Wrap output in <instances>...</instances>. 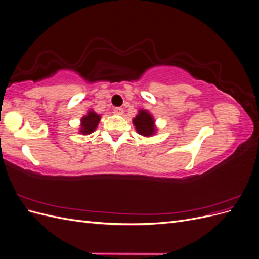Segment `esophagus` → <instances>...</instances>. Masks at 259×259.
Wrapping results in <instances>:
<instances>
[{
	"mask_svg": "<svg viewBox=\"0 0 259 259\" xmlns=\"http://www.w3.org/2000/svg\"><path fill=\"white\" fill-rule=\"evenodd\" d=\"M123 112H124L123 108H121V107H116V108L113 109V113L116 114V115H122Z\"/></svg>",
	"mask_w": 259,
	"mask_h": 259,
	"instance_id": "34e87169",
	"label": "esophagus"
}]
</instances>
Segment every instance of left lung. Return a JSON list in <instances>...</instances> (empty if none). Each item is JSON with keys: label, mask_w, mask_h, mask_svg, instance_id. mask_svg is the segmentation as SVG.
<instances>
[{"label": "left lung", "mask_w": 259, "mask_h": 259, "mask_svg": "<svg viewBox=\"0 0 259 259\" xmlns=\"http://www.w3.org/2000/svg\"><path fill=\"white\" fill-rule=\"evenodd\" d=\"M136 131L143 136H151L154 134L155 127H154V121L153 117L150 113H148L145 110H140L136 117L133 120Z\"/></svg>", "instance_id": "8db88e82"}]
</instances>
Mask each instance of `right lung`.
<instances>
[{
  "instance_id": "1",
  "label": "right lung",
  "mask_w": 259,
  "mask_h": 259,
  "mask_svg": "<svg viewBox=\"0 0 259 259\" xmlns=\"http://www.w3.org/2000/svg\"><path fill=\"white\" fill-rule=\"evenodd\" d=\"M100 121V115L94 111H90L88 115L82 117L81 120V133L82 134H91L96 130L97 125Z\"/></svg>"
}]
</instances>
